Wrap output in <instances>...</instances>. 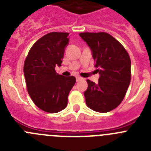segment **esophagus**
Instances as JSON below:
<instances>
[{
	"mask_svg": "<svg viewBox=\"0 0 151 151\" xmlns=\"http://www.w3.org/2000/svg\"><path fill=\"white\" fill-rule=\"evenodd\" d=\"M83 79V78H82V77H80V76H77L76 77V81L77 82H78V81H80V80H82Z\"/></svg>",
	"mask_w": 151,
	"mask_h": 151,
	"instance_id": "obj_1",
	"label": "esophagus"
}]
</instances>
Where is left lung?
<instances>
[{
    "label": "left lung",
    "instance_id": "1",
    "mask_svg": "<svg viewBox=\"0 0 151 151\" xmlns=\"http://www.w3.org/2000/svg\"><path fill=\"white\" fill-rule=\"evenodd\" d=\"M90 47L100 74L98 83L88 79L84 93L86 104L99 113L114 110L125 97L131 82V60L127 50L106 32H82Z\"/></svg>",
    "mask_w": 151,
    "mask_h": 151
}]
</instances>
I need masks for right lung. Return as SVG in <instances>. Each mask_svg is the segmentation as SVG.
<instances>
[{
	"label": "right lung",
	"mask_w": 151,
	"mask_h": 151,
	"mask_svg": "<svg viewBox=\"0 0 151 151\" xmlns=\"http://www.w3.org/2000/svg\"><path fill=\"white\" fill-rule=\"evenodd\" d=\"M69 33L50 32L36 41L24 62V76L28 93L35 104L50 113L66 107L68 95L76 78L63 76L56 73L61 66Z\"/></svg>",
	"instance_id": "obj_1"
}]
</instances>
